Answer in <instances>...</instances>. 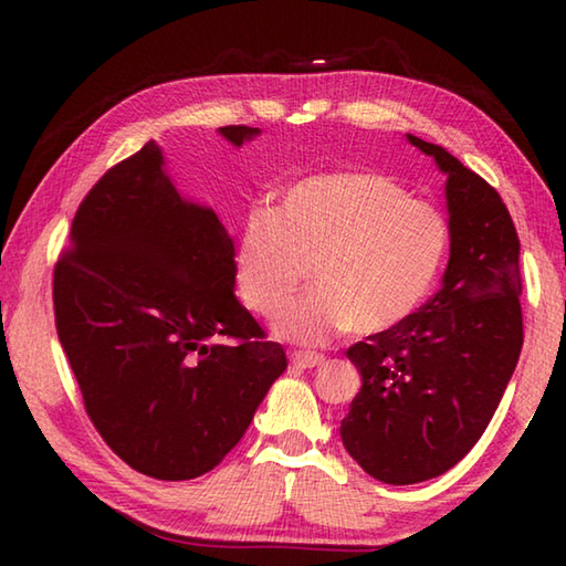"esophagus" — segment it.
Here are the masks:
<instances>
[{"label": "esophagus", "mask_w": 566, "mask_h": 566, "mask_svg": "<svg viewBox=\"0 0 566 566\" xmlns=\"http://www.w3.org/2000/svg\"><path fill=\"white\" fill-rule=\"evenodd\" d=\"M290 359H292V367L296 369H314L326 363L321 355H308V353H294Z\"/></svg>", "instance_id": "1"}]
</instances>
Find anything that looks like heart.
<instances>
[{
  "mask_svg": "<svg viewBox=\"0 0 566 566\" xmlns=\"http://www.w3.org/2000/svg\"><path fill=\"white\" fill-rule=\"evenodd\" d=\"M448 223L423 199L375 170L298 179L274 213L252 209L238 235L235 282L262 318L280 314L308 270L316 290L276 321V335L326 345L355 328L363 338L403 328L438 284Z\"/></svg>",
  "mask_w": 566,
  "mask_h": 566,
  "instance_id": "1",
  "label": "heart"
}]
</instances>
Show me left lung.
<instances>
[{
  "label": "left lung",
  "mask_w": 566,
  "mask_h": 566,
  "mask_svg": "<svg viewBox=\"0 0 566 566\" xmlns=\"http://www.w3.org/2000/svg\"><path fill=\"white\" fill-rule=\"evenodd\" d=\"M448 175L450 262L442 290L403 328L347 347L363 389L343 418L353 460L384 484L448 472L482 438L523 347L521 240L499 191L411 136Z\"/></svg>",
  "instance_id": "left-lung-1"
}]
</instances>
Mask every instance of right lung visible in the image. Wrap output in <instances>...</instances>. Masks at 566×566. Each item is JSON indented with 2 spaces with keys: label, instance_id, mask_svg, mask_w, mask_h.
Listing matches in <instances>:
<instances>
[{
  "label": "right lung",
  "instance_id": "right-lung-1",
  "mask_svg": "<svg viewBox=\"0 0 566 566\" xmlns=\"http://www.w3.org/2000/svg\"><path fill=\"white\" fill-rule=\"evenodd\" d=\"M221 134L243 146L260 130ZM233 258L216 213L177 195L155 140L109 167L72 219L53 270L55 331L92 426L140 474L211 472L286 369L282 345L235 302Z\"/></svg>",
  "mask_w": 566,
  "mask_h": 566
}]
</instances>
